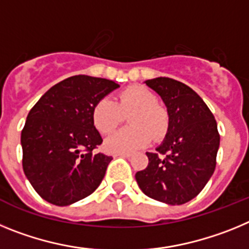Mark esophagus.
I'll use <instances>...</instances> for the list:
<instances>
[{
    "mask_svg": "<svg viewBox=\"0 0 249 249\" xmlns=\"http://www.w3.org/2000/svg\"><path fill=\"white\" fill-rule=\"evenodd\" d=\"M116 156H118V157H126V158H128V157H131V153H117V155Z\"/></svg>",
    "mask_w": 249,
    "mask_h": 249,
    "instance_id": "34e87169",
    "label": "esophagus"
}]
</instances>
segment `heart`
Returning a JSON list of instances; mask_svg holds the SVG:
<instances>
[{
    "label": "heart",
    "mask_w": 249,
    "mask_h": 249,
    "mask_svg": "<svg viewBox=\"0 0 249 249\" xmlns=\"http://www.w3.org/2000/svg\"><path fill=\"white\" fill-rule=\"evenodd\" d=\"M128 116V128L109 136L105 148L113 153H128L143 148L151 138L158 141L167 133L169 118L166 109L157 105V97L142 86H129L118 96L117 103L103 97L92 109L94 126L102 133H111Z\"/></svg>",
    "instance_id": "obj_1"
}]
</instances>
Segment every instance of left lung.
Wrapping results in <instances>:
<instances>
[{
  "label": "left lung",
  "instance_id": "1",
  "mask_svg": "<svg viewBox=\"0 0 249 249\" xmlns=\"http://www.w3.org/2000/svg\"><path fill=\"white\" fill-rule=\"evenodd\" d=\"M144 83L166 105L169 124L157 152H147L148 166L136 173V181L149 198L183 204L203 190L214 172L217 122L203 100L184 83L168 77Z\"/></svg>",
  "mask_w": 249,
  "mask_h": 249
}]
</instances>
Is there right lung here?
<instances>
[{
  "mask_svg": "<svg viewBox=\"0 0 249 249\" xmlns=\"http://www.w3.org/2000/svg\"><path fill=\"white\" fill-rule=\"evenodd\" d=\"M118 87L100 77L72 76L51 87L32 107L21 133L22 166L45 201L70 206L101 184L112 157L93 153L102 137L92 109Z\"/></svg>",
  "mask_w": 249,
  "mask_h": 249,
  "instance_id": "obj_1",
  "label": "right lung"
}]
</instances>
